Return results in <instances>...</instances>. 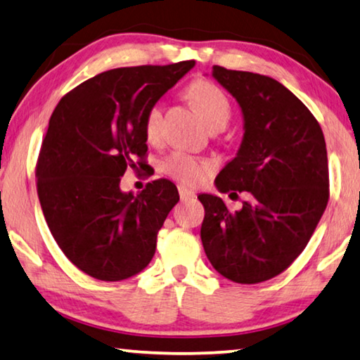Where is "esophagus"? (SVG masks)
Returning a JSON list of instances; mask_svg holds the SVG:
<instances>
[{"label": "esophagus", "instance_id": "34e87169", "mask_svg": "<svg viewBox=\"0 0 360 360\" xmlns=\"http://www.w3.org/2000/svg\"><path fill=\"white\" fill-rule=\"evenodd\" d=\"M178 191H179V198H181V202L191 200V198L195 197V192L191 191V189H186V187H182V186H179V187H178Z\"/></svg>", "mask_w": 360, "mask_h": 360}]
</instances>
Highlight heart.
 Returning <instances> with one entry per match:
<instances>
[{"mask_svg": "<svg viewBox=\"0 0 360 360\" xmlns=\"http://www.w3.org/2000/svg\"><path fill=\"white\" fill-rule=\"evenodd\" d=\"M187 96L193 102V105H195L208 128L214 127V124H227L231 120L229 99L214 83L207 82V79L193 82L187 89ZM160 127H162V105L157 102L146 112V138L149 141L158 139ZM160 168H162L163 173L182 182V184L197 186L207 178V174L211 171V165L205 160L189 155V153L173 152L162 160Z\"/></svg>", "mask_w": 360, "mask_h": 360, "instance_id": "b5f03b06", "label": "heart"}]
</instances>
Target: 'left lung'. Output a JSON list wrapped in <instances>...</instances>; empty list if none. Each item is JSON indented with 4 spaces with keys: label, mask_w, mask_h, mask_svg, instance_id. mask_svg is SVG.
I'll return each instance as SVG.
<instances>
[{
    "label": "left lung",
    "mask_w": 360,
    "mask_h": 360,
    "mask_svg": "<svg viewBox=\"0 0 360 360\" xmlns=\"http://www.w3.org/2000/svg\"><path fill=\"white\" fill-rule=\"evenodd\" d=\"M216 82L240 105L243 138L219 171V192H248L242 210L200 193L202 243L211 266L237 283L278 276L298 258L328 202V160L321 124L277 79L214 65ZM232 192V193H237Z\"/></svg>",
    "instance_id": "1"
}]
</instances>
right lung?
<instances>
[{
  "instance_id": "obj_1",
  "label": "right lung",
  "mask_w": 360,
  "mask_h": 360,
  "mask_svg": "<svg viewBox=\"0 0 360 360\" xmlns=\"http://www.w3.org/2000/svg\"><path fill=\"white\" fill-rule=\"evenodd\" d=\"M193 65L107 70L65 94L51 115L37 163L38 198L59 248L98 281H124L146 269L179 202L168 179L139 193L123 192L120 181L127 168L142 167L146 112Z\"/></svg>"
}]
</instances>
